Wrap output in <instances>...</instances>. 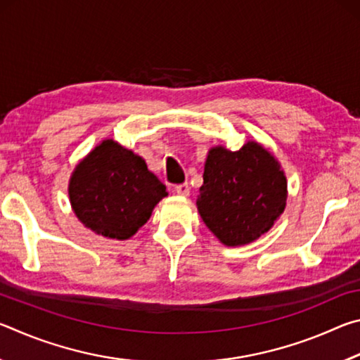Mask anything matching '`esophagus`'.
Here are the masks:
<instances>
[{"label":"esophagus","instance_id":"esophagus-1","mask_svg":"<svg viewBox=\"0 0 360 360\" xmlns=\"http://www.w3.org/2000/svg\"><path fill=\"white\" fill-rule=\"evenodd\" d=\"M174 192L178 195H182V197H187V195L191 193V187H188L187 182H184V184L174 186Z\"/></svg>","mask_w":360,"mask_h":360}]
</instances>
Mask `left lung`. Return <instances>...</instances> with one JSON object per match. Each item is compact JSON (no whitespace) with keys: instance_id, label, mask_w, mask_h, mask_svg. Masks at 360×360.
Returning <instances> with one entry per match:
<instances>
[{"instance_id":"left-lung-1","label":"left lung","mask_w":360,"mask_h":360,"mask_svg":"<svg viewBox=\"0 0 360 360\" xmlns=\"http://www.w3.org/2000/svg\"><path fill=\"white\" fill-rule=\"evenodd\" d=\"M288 179L264 146L248 141L240 150L211 148L205 162L197 208L225 246L260 238L283 214Z\"/></svg>"}]
</instances>
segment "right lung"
<instances>
[{"instance_id":"1","label":"right lung","mask_w":360,"mask_h":360,"mask_svg":"<svg viewBox=\"0 0 360 360\" xmlns=\"http://www.w3.org/2000/svg\"><path fill=\"white\" fill-rule=\"evenodd\" d=\"M72 211L85 227L112 240H129L167 197V187L144 158L105 139L77 163L68 186Z\"/></svg>"}]
</instances>
